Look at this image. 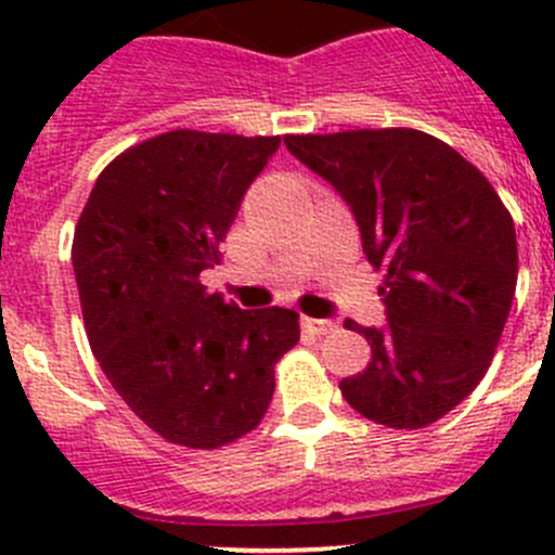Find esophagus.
<instances>
[{
	"label": "esophagus",
	"instance_id": "1",
	"mask_svg": "<svg viewBox=\"0 0 555 555\" xmlns=\"http://www.w3.org/2000/svg\"><path fill=\"white\" fill-rule=\"evenodd\" d=\"M300 324H304V327L309 330L311 335H327V333H333V330H335V324H333V322H327V319L304 317V319H300Z\"/></svg>",
	"mask_w": 555,
	"mask_h": 555
}]
</instances>
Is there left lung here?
Wrapping results in <instances>:
<instances>
[{"label": "left lung", "mask_w": 555, "mask_h": 555, "mask_svg": "<svg viewBox=\"0 0 555 555\" xmlns=\"http://www.w3.org/2000/svg\"><path fill=\"white\" fill-rule=\"evenodd\" d=\"M333 184L384 273V327L365 335L371 362L340 382L376 424L422 429L486 376L518 282L516 225L489 179L440 139L413 128L284 137Z\"/></svg>", "instance_id": "1"}]
</instances>
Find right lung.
I'll list each match as a JSON object with an SVG mask.
<instances>
[{"instance_id":"1","label":"right lung","mask_w":555,"mask_h":555,"mask_svg":"<svg viewBox=\"0 0 555 555\" xmlns=\"http://www.w3.org/2000/svg\"><path fill=\"white\" fill-rule=\"evenodd\" d=\"M282 137L179 131L117 155L75 228L72 266L104 376L153 433L217 449L251 433L298 313L225 304L201 271L220 262L244 193Z\"/></svg>"}]
</instances>
